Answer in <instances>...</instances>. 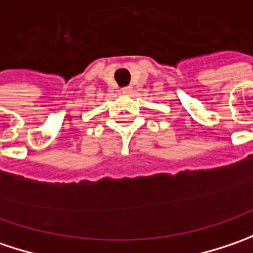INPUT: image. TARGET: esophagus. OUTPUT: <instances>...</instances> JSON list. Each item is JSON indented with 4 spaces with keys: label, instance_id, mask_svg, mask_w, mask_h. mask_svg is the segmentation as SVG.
Here are the masks:
<instances>
[{
    "label": "esophagus",
    "instance_id": "esophagus-1",
    "mask_svg": "<svg viewBox=\"0 0 253 253\" xmlns=\"http://www.w3.org/2000/svg\"><path fill=\"white\" fill-rule=\"evenodd\" d=\"M123 94H130L133 92V89H131V86H126V87H123L122 90H120Z\"/></svg>",
    "mask_w": 253,
    "mask_h": 253
}]
</instances>
